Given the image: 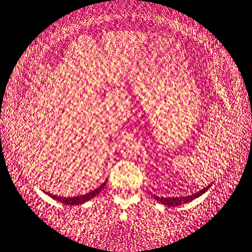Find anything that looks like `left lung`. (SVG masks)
Masks as SVG:
<instances>
[{
  "mask_svg": "<svg viewBox=\"0 0 252 252\" xmlns=\"http://www.w3.org/2000/svg\"><path fill=\"white\" fill-rule=\"evenodd\" d=\"M210 186L211 185L204 187L203 189L198 190L197 193L192 194V195L179 196V197H160V196H155V200L158 201V202H161V203L166 205V207H178V205L185 204V203H187V202L193 201L194 198H196V197H198L200 195H202V194L207 192V190L209 189V187H210Z\"/></svg>",
  "mask_w": 252,
  "mask_h": 252,
  "instance_id": "obj_1",
  "label": "left lung"
}]
</instances>
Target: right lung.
<instances>
[{"instance_id": "right-lung-1", "label": "right lung", "mask_w": 252, "mask_h": 252, "mask_svg": "<svg viewBox=\"0 0 252 252\" xmlns=\"http://www.w3.org/2000/svg\"><path fill=\"white\" fill-rule=\"evenodd\" d=\"M106 185V182L102 183L100 186L98 187V189H95L94 190H91V192H89L88 194H86V195H80V196H74V197H63V196H57V195H54V194H49L52 198H55V200L62 202V203L63 204H67V205H77V204H82L84 203V202L90 200V198L94 197L97 194L100 192V190L104 189V186Z\"/></svg>"}]
</instances>
